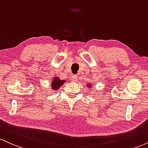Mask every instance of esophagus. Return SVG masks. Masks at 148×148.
I'll return each instance as SVG.
<instances>
[{"label": "esophagus", "instance_id": "obj_1", "mask_svg": "<svg viewBox=\"0 0 148 148\" xmlns=\"http://www.w3.org/2000/svg\"><path fill=\"white\" fill-rule=\"evenodd\" d=\"M77 79H78V76L77 75H75V74H74V75H72V80H73V81H75V80H77Z\"/></svg>", "mask_w": 148, "mask_h": 148}]
</instances>
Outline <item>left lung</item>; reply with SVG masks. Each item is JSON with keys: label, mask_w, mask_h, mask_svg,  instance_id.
<instances>
[{"label": "left lung", "mask_w": 148, "mask_h": 148, "mask_svg": "<svg viewBox=\"0 0 148 148\" xmlns=\"http://www.w3.org/2000/svg\"><path fill=\"white\" fill-rule=\"evenodd\" d=\"M89 87H90V86H89Z\"/></svg>", "instance_id": "8db88e82"}]
</instances>
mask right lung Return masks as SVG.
I'll use <instances>...</instances> for the list:
<instances>
[{
	"instance_id": "add662e5",
	"label": "right lung",
	"mask_w": 148,
	"mask_h": 148,
	"mask_svg": "<svg viewBox=\"0 0 148 148\" xmlns=\"http://www.w3.org/2000/svg\"><path fill=\"white\" fill-rule=\"evenodd\" d=\"M65 80H60L59 78H55L52 82V87L53 89H58L63 83H65Z\"/></svg>"
}]
</instances>
